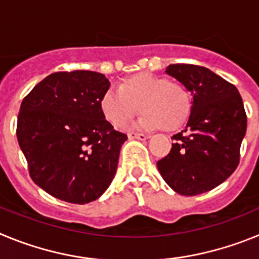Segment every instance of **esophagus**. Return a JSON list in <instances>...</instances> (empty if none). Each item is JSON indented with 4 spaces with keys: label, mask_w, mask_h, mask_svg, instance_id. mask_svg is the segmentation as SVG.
I'll use <instances>...</instances> for the list:
<instances>
[{
    "label": "esophagus",
    "mask_w": 259,
    "mask_h": 259,
    "mask_svg": "<svg viewBox=\"0 0 259 259\" xmlns=\"http://www.w3.org/2000/svg\"><path fill=\"white\" fill-rule=\"evenodd\" d=\"M149 135H144V134H137V132H130L128 134V139H137V140H148L149 139Z\"/></svg>",
    "instance_id": "esophagus-1"
}]
</instances>
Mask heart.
Instances as JSON below:
<instances>
[{
    "label": "heart",
    "mask_w": 259,
    "mask_h": 259,
    "mask_svg": "<svg viewBox=\"0 0 259 259\" xmlns=\"http://www.w3.org/2000/svg\"><path fill=\"white\" fill-rule=\"evenodd\" d=\"M101 113L110 124L123 128L140 109L144 113L136 125L143 130L171 132L182 127L192 109V97L184 84L163 76L139 72L125 77L119 91L109 89L100 102Z\"/></svg>",
    "instance_id": "b5f03b06"
}]
</instances>
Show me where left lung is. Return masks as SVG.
<instances>
[{
	"mask_svg": "<svg viewBox=\"0 0 259 259\" xmlns=\"http://www.w3.org/2000/svg\"><path fill=\"white\" fill-rule=\"evenodd\" d=\"M166 74L184 84L193 101L187 125L171 137L175 143L157 167L176 193H205L228 179L239 164L246 132L242 98L233 84L202 66L170 65Z\"/></svg>",
	"mask_w": 259,
	"mask_h": 259,
	"instance_id": "1",
	"label": "left lung"
}]
</instances>
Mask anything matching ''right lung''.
I'll list each match as a JSON object with an SVG mask.
<instances>
[{
    "instance_id": "add662e5",
    "label": "right lung",
    "mask_w": 259,
    "mask_h": 259,
    "mask_svg": "<svg viewBox=\"0 0 259 259\" xmlns=\"http://www.w3.org/2000/svg\"><path fill=\"white\" fill-rule=\"evenodd\" d=\"M109 87L95 71L54 72L23 100L18 143L32 180L53 197L84 205L113 182L127 136L101 113Z\"/></svg>"
}]
</instances>
